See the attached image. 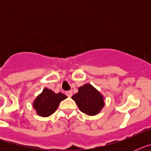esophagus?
I'll return each instance as SVG.
<instances>
[{"label": "esophagus", "instance_id": "esophagus-1", "mask_svg": "<svg viewBox=\"0 0 151 151\" xmlns=\"http://www.w3.org/2000/svg\"><path fill=\"white\" fill-rule=\"evenodd\" d=\"M66 95L68 97H71L72 95H73V92H71V91H67V92H66Z\"/></svg>", "mask_w": 151, "mask_h": 151}]
</instances>
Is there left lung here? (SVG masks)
<instances>
[{
  "label": "left lung",
  "instance_id": "obj_1",
  "mask_svg": "<svg viewBox=\"0 0 151 151\" xmlns=\"http://www.w3.org/2000/svg\"><path fill=\"white\" fill-rule=\"evenodd\" d=\"M72 99L81 112L89 116L98 114L105 105L103 95L90 84L78 88V92L73 95Z\"/></svg>",
  "mask_w": 151,
  "mask_h": 151
}]
</instances>
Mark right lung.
<instances>
[{"label": "right lung", "instance_id": "right-lung-1", "mask_svg": "<svg viewBox=\"0 0 151 151\" xmlns=\"http://www.w3.org/2000/svg\"><path fill=\"white\" fill-rule=\"evenodd\" d=\"M66 97L61 92L55 93L48 88H45L34 101L33 106L39 116L48 117L57 110L60 102Z\"/></svg>", "mask_w": 151, "mask_h": 151}]
</instances>
